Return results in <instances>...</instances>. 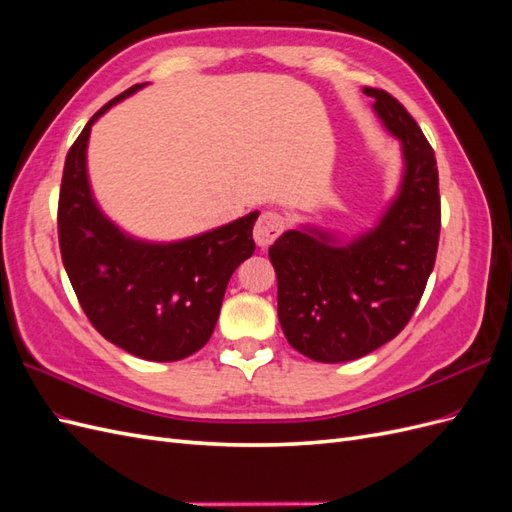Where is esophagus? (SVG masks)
I'll return each instance as SVG.
<instances>
[{"label":"esophagus","instance_id":"esophagus-1","mask_svg":"<svg viewBox=\"0 0 512 512\" xmlns=\"http://www.w3.org/2000/svg\"><path fill=\"white\" fill-rule=\"evenodd\" d=\"M284 230V218L275 211H265L254 226V239L258 247H269Z\"/></svg>","mask_w":512,"mask_h":512}]
</instances>
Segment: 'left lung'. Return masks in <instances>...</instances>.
Returning a JSON list of instances; mask_svg holds the SVG:
<instances>
[{"instance_id":"1","label":"left lung","mask_w":512,"mask_h":512,"mask_svg":"<svg viewBox=\"0 0 512 512\" xmlns=\"http://www.w3.org/2000/svg\"><path fill=\"white\" fill-rule=\"evenodd\" d=\"M363 91L401 145L404 173L395 198L374 228L350 241L301 226L269 247L282 331L294 350L320 363L354 361L399 335L423 297L438 252L433 149L391 94Z\"/></svg>"}]
</instances>
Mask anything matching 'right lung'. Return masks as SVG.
I'll return each instance as SVG.
<instances>
[{"mask_svg": "<svg viewBox=\"0 0 512 512\" xmlns=\"http://www.w3.org/2000/svg\"><path fill=\"white\" fill-rule=\"evenodd\" d=\"M145 85L102 106L70 147L57 228L70 284L96 331L138 359L166 363L209 342L230 275L256 250L258 211L170 243L136 239L106 218L87 175L89 132L108 108Z\"/></svg>", "mask_w": 512, "mask_h": 512, "instance_id": "1", "label": "right lung"}]
</instances>
